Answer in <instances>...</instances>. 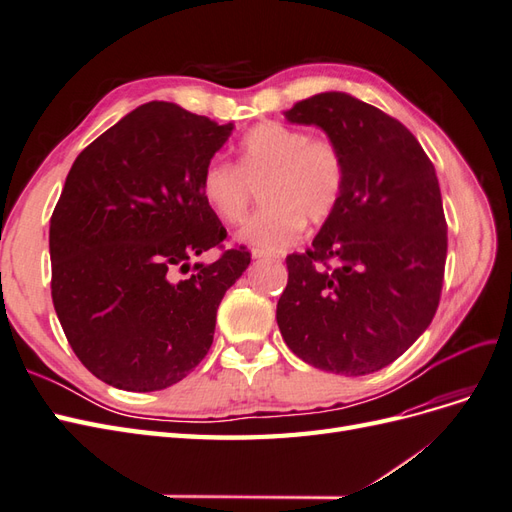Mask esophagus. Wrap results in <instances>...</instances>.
<instances>
[{
	"label": "esophagus",
	"instance_id": "esophagus-1",
	"mask_svg": "<svg viewBox=\"0 0 512 512\" xmlns=\"http://www.w3.org/2000/svg\"><path fill=\"white\" fill-rule=\"evenodd\" d=\"M252 258H256V260H267V258H275V256L269 254V252H265V250H252Z\"/></svg>",
	"mask_w": 512,
	"mask_h": 512
}]
</instances>
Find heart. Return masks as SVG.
I'll use <instances>...</instances> for the list:
<instances>
[{
    "mask_svg": "<svg viewBox=\"0 0 512 512\" xmlns=\"http://www.w3.org/2000/svg\"><path fill=\"white\" fill-rule=\"evenodd\" d=\"M344 183L346 162L335 141L265 121L241 138L237 166L218 158L205 166L198 192L224 224L237 226L260 188L267 207L245 224L239 239L275 252L301 237L305 220H327L342 200Z\"/></svg>",
    "mask_w": 512,
    "mask_h": 512,
    "instance_id": "obj_1",
    "label": "heart"
}]
</instances>
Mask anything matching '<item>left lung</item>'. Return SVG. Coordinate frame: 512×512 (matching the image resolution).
Segmentation results:
<instances>
[{
    "instance_id": "1",
    "label": "left lung",
    "mask_w": 512,
    "mask_h": 512,
    "mask_svg": "<svg viewBox=\"0 0 512 512\" xmlns=\"http://www.w3.org/2000/svg\"><path fill=\"white\" fill-rule=\"evenodd\" d=\"M284 115L339 145L346 183L312 250L286 258L277 324L305 363L374 374L423 335L440 303L446 220L436 168L404 123L342 91Z\"/></svg>"
}]
</instances>
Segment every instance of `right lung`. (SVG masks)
Instances as JSON below:
<instances>
[{
  "instance_id": "1",
  "label": "right lung",
  "mask_w": 512,
  "mask_h": 512,
  "mask_svg": "<svg viewBox=\"0 0 512 512\" xmlns=\"http://www.w3.org/2000/svg\"><path fill=\"white\" fill-rule=\"evenodd\" d=\"M230 132L147 102L70 168L49 230L53 305L79 361L115 389L162 391L194 371L220 301L250 265L245 247L190 265L226 239L198 185Z\"/></svg>"
}]
</instances>
